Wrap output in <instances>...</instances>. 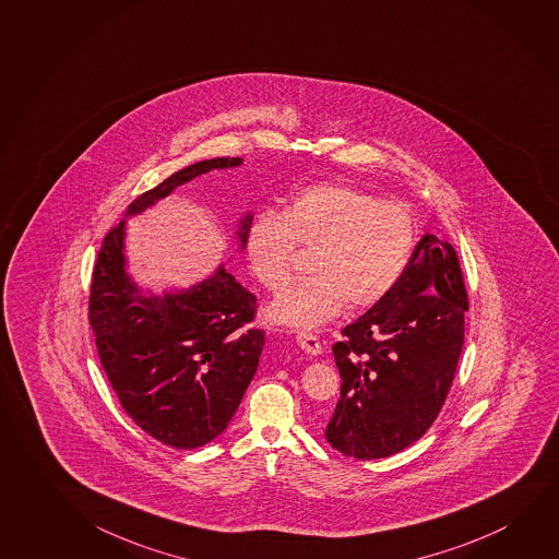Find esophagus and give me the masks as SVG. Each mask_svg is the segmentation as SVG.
<instances>
[{
    "mask_svg": "<svg viewBox=\"0 0 559 559\" xmlns=\"http://www.w3.org/2000/svg\"><path fill=\"white\" fill-rule=\"evenodd\" d=\"M296 343L300 344L304 353L311 354V356H318V354L323 353V346L319 343L318 336L306 333V331L296 333Z\"/></svg>",
    "mask_w": 559,
    "mask_h": 559,
    "instance_id": "1",
    "label": "esophagus"
}]
</instances>
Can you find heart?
<instances>
[{
	"label": "heart",
	"instance_id": "1",
	"mask_svg": "<svg viewBox=\"0 0 559 559\" xmlns=\"http://www.w3.org/2000/svg\"><path fill=\"white\" fill-rule=\"evenodd\" d=\"M416 224L396 201L348 183L300 189L283 213L263 211L248 226L243 253L249 271L269 293L294 276L296 249L311 251V278L276 298V323L316 329L341 313L366 310L393 290L413 253Z\"/></svg>",
	"mask_w": 559,
	"mask_h": 559
}]
</instances>
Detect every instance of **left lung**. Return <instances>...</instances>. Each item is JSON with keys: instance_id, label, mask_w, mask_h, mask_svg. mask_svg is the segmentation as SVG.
<instances>
[{"instance_id": "obj_1", "label": "left lung", "mask_w": 559, "mask_h": 559, "mask_svg": "<svg viewBox=\"0 0 559 559\" xmlns=\"http://www.w3.org/2000/svg\"><path fill=\"white\" fill-rule=\"evenodd\" d=\"M466 310L455 249L426 234L393 290L333 346L343 379L325 428L333 449L383 459L430 430L455 378Z\"/></svg>"}]
</instances>
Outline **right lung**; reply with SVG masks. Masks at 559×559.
Returning <instances> with one entry per match:
<instances>
[{
  "mask_svg": "<svg viewBox=\"0 0 559 559\" xmlns=\"http://www.w3.org/2000/svg\"><path fill=\"white\" fill-rule=\"evenodd\" d=\"M241 164L223 156L191 164L128 206L138 215L201 174ZM251 215L240 223L241 248ZM126 221L98 249L88 323L106 378L123 411L151 438L174 449H195L223 433L255 376L265 333L249 323L258 298L221 266L186 293L143 298L123 259Z\"/></svg>",
  "mask_w": 559,
  "mask_h": 559,
  "instance_id": "right-lung-1",
  "label": "right lung"
}]
</instances>
